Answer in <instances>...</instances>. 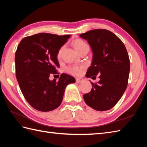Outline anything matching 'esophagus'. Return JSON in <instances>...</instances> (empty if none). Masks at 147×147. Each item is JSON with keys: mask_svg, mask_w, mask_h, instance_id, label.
Segmentation results:
<instances>
[{"mask_svg": "<svg viewBox=\"0 0 147 147\" xmlns=\"http://www.w3.org/2000/svg\"><path fill=\"white\" fill-rule=\"evenodd\" d=\"M83 80H84L83 78H78L76 79V82L78 83H79L83 82Z\"/></svg>", "mask_w": 147, "mask_h": 147, "instance_id": "obj_1", "label": "esophagus"}]
</instances>
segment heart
<instances>
[{"instance_id":"obj_1","label":"heart","mask_w":147,"mask_h":147,"mask_svg":"<svg viewBox=\"0 0 147 147\" xmlns=\"http://www.w3.org/2000/svg\"><path fill=\"white\" fill-rule=\"evenodd\" d=\"M73 45L74 47V48L76 49V51L79 53L83 49H85L86 48H89L88 44H87L85 42H84L83 40L81 39H76L74 40L73 42ZM63 49H64V46L61 47L59 49V51L57 52V54L58 58L61 57ZM85 67L86 66L83 64L71 65H68L67 67H66L65 70H66L67 73L73 74V75L79 76V75H81V74L83 73Z\"/></svg>"}]
</instances>
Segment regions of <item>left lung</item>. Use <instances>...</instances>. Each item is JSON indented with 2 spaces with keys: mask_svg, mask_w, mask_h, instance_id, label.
<instances>
[{
  "mask_svg": "<svg viewBox=\"0 0 147 147\" xmlns=\"http://www.w3.org/2000/svg\"><path fill=\"white\" fill-rule=\"evenodd\" d=\"M88 41L93 52L92 65L86 72L88 78L100 74L98 83L83 95L86 104L96 111L114 107L127 88L130 61L126 47L121 39L105 29L90 30L80 35Z\"/></svg>",
  "mask_w": 147,
  "mask_h": 147,
  "instance_id": "1",
  "label": "left lung"
}]
</instances>
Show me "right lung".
Here are the masks:
<instances>
[{"instance_id": "right-lung-1", "label": "right lung", "mask_w": 147, "mask_h": 147, "mask_svg": "<svg viewBox=\"0 0 147 147\" xmlns=\"http://www.w3.org/2000/svg\"><path fill=\"white\" fill-rule=\"evenodd\" d=\"M70 36L35 34L22 39L16 51V76L21 91L29 104L39 111L57 109L65 87L75 82L74 77L65 73L61 74L59 81L49 80L52 74H59L57 52Z\"/></svg>"}]
</instances>
